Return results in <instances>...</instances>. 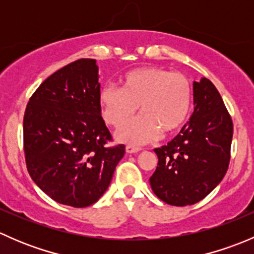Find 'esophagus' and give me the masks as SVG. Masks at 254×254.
I'll return each instance as SVG.
<instances>
[{"label": "esophagus", "instance_id": "1", "mask_svg": "<svg viewBox=\"0 0 254 254\" xmlns=\"http://www.w3.org/2000/svg\"><path fill=\"white\" fill-rule=\"evenodd\" d=\"M125 151H127V153H136V152H140V151H141V148L136 147V146L127 145V147H125Z\"/></svg>", "mask_w": 254, "mask_h": 254}]
</instances>
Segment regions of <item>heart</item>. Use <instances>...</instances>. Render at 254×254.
Masks as SVG:
<instances>
[{"label":"heart","mask_w":254,"mask_h":254,"mask_svg":"<svg viewBox=\"0 0 254 254\" xmlns=\"http://www.w3.org/2000/svg\"><path fill=\"white\" fill-rule=\"evenodd\" d=\"M99 104L107 123L121 127L136 114L134 122L117 131L119 141L142 145L157 139L160 131L170 134L183 125L190 112V82L179 72L161 67H143L127 72L122 88L107 86L101 89Z\"/></svg>","instance_id":"obj_1"}]
</instances>
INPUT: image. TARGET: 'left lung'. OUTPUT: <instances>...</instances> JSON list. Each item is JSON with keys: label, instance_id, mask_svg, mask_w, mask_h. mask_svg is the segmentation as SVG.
<instances>
[{"label": "left lung", "instance_id": "8db88e82", "mask_svg": "<svg viewBox=\"0 0 254 254\" xmlns=\"http://www.w3.org/2000/svg\"><path fill=\"white\" fill-rule=\"evenodd\" d=\"M194 112L179 134L155 148L158 157L150 186L170 205H193L222 181L230 162L234 125L211 81L193 82Z\"/></svg>", "mask_w": 254, "mask_h": 254}]
</instances>
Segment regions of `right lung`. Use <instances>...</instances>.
Returning <instances> with one entry per match:
<instances>
[{"mask_svg":"<svg viewBox=\"0 0 254 254\" xmlns=\"http://www.w3.org/2000/svg\"><path fill=\"white\" fill-rule=\"evenodd\" d=\"M101 84L93 59L54 72L30 97L23 119L25 162L34 183L53 200L86 207L111 184L125 146L112 136L101 114Z\"/></svg>","mask_w":254,"mask_h":254,"instance_id":"1","label":"right lung"}]
</instances>
